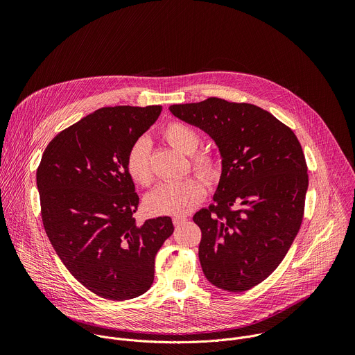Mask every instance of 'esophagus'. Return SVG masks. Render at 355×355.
Returning <instances> with one entry per match:
<instances>
[{
  "mask_svg": "<svg viewBox=\"0 0 355 355\" xmlns=\"http://www.w3.org/2000/svg\"><path fill=\"white\" fill-rule=\"evenodd\" d=\"M188 219L185 218V216H174L173 218V223H174V226H181L182 223H185Z\"/></svg>",
  "mask_w": 355,
  "mask_h": 355,
  "instance_id": "esophagus-1",
  "label": "esophagus"
}]
</instances>
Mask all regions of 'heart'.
Segmentation results:
<instances>
[{
    "mask_svg": "<svg viewBox=\"0 0 355 355\" xmlns=\"http://www.w3.org/2000/svg\"><path fill=\"white\" fill-rule=\"evenodd\" d=\"M164 139L185 155H191V167L208 184H215L222 175V163L211 150H198L199 133L182 122H170L163 129ZM126 171L140 187L155 181L151 166V148L147 139H137L126 155ZM205 182L196 175L162 184L146 198L147 209L155 215H187L205 198Z\"/></svg>",
    "mask_w": 355,
    "mask_h": 355,
    "instance_id": "obj_1",
    "label": "heart"
}]
</instances>
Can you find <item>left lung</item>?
<instances>
[{"label":"left lung","mask_w":355,"mask_h":355,"mask_svg":"<svg viewBox=\"0 0 355 355\" xmlns=\"http://www.w3.org/2000/svg\"><path fill=\"white\" fill-rule=\"evenodd\" d=\"M170 111L207 132L222 156L215 204L192 218L202 232V271L223 291H248L275 271L300 229L309 185L302 146L252 104L211 96Z\"/></svg>","instance_id":"left-lung-1"}]
</instances>
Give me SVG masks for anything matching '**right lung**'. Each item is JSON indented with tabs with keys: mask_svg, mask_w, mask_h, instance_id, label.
Masks as SVG:
<instances>
[{
	"mask_svg": "<svg viewBox=\"0 0 355 355\" xmlns=\"http://www.w3.org/2000/svg\"><path fill=\"white\" fill-rule=\"evenodd\" d=\"M162 110H96L53 137L36 171L50 243L80 284L108 300L148 291L157 251L174 232L168 216L136 223L139 195L126 171L130 146Z\"/></svg>",
	"mask_w": 355,
	"mask_h": 355,
	"instance_id": "obj_1",
	"label": "right lung"
}]
</instances>
